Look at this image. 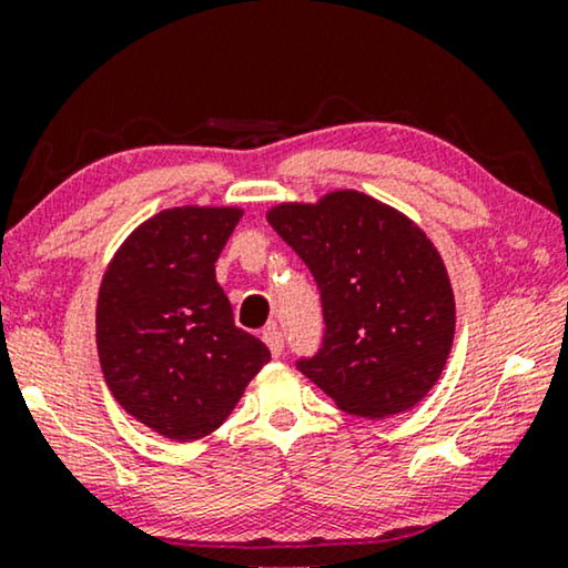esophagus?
Wrapping results in <instances>:
<instances>
[{
	"label": "esophagus",
	"mask_w": 568,
	"mask_h": 568,
	"mask_svg": "<svg viewBox=\"0 0 568 568\" xmlns=\"http://www.w3.org/2000/svg\"><path fill=\"white\" fill-rule=\"evenodd\" d=\"M263 341H266V346H268L271 354L282 356V352H284V336H282V331L276 328V325H271V328L263 331Z\"/></svg>",
	"instance_id": "esophagus-1"
}]
</instances>
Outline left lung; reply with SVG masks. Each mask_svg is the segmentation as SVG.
Here are the masks:
<instances>
[{"instance_id": "1", "label": "left lung", "mask_w": 568, "mask_h": 568, "mask_svg": "<svg viewBox=\"0 0 568 568\" xmlns=\"http://www.w3.org/2000/svg\"><path fill=\"white\" fill-rule=\"evenodd\" d=\"M266 220L321 286L325 338L297 367L341 410L387 418L437 385L455 338L445 261L414 220L367 193L286 201Z\"/></svg>"}]
</instances>
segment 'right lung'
I'll use <instances>...</instances> for the list:
<instances>
[{
	"label": "right lung",
	"mask_w": 568,
	"mask_h": 568,
	"mask_svg": "<svg viewBox=\"0 0 568 568\" xmlns=\"http://www.w3.org/2000/svg\"><path fill=\"white\" fill-rule=\"evenodd\" d=\"M240 216V206L165 209L123 240L100 282L95 338L108 390L165 439L220 429L271 359L235 325L214 274Z\"/></svg>",
	"instance_id": "add662e5"
}]
</instances>
